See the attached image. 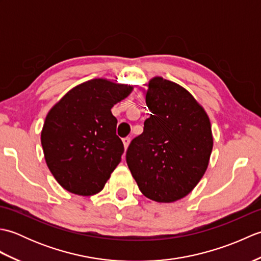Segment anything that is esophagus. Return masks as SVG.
<instances>
[{
    "label": "esophagus",
    "instance_id": "34e87169",
    "mask_svg": "<svg viewBox=\"0 0 261 261\" xmlns=\"http://www.w3.org/2000/svg\"><path fill=\"white\" fill-rule=\"evenodd\" d=\"M122 141H123V146H124V149L126 150L127 147H129V145H130L131 139H130V138H124V139L122 140Z\"/></svg>",
    "mask_w": 261,
    "mask_h": 261
}]
</instances>
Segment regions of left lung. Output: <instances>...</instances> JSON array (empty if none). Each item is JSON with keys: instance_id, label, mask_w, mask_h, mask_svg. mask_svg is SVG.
Returning a JSON list of instances; mask_svg holds the SVG:
<instances>
[{"instance_id": "left-lung-1", "label": "left lung", "mask_w": 261, "mask_h": 261, "mask_svg": "<svg viewBox=\"0 0 261 261\" xmlns=\"http://www.w3.org/2000/svg\"><path fill=\"white\" fill-rule=\"evenodd\" d=\"M146 103L150 116L131 141L126 164L146 197L171 203L201 180L213 148L210 119L192 94L174 82L154 77Z\"/></svg>"}]
</instances>
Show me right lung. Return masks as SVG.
I'll use <instances>...</instances> for the list:
<instances>
[{"mask_svg":"<svg viewBox=\"0 0 261 261\" xmlns=\"http://www.w3.org/2000/svg\"><path fill=\"white\" fill-rule=\"evenodd\" d=\"M132 90L91 80L70 90L48 112L41 146L49 170L66 191L91 196L103 190L124 151L111 109Z\"/></svg>","mask_w":261,"mask_h":261,"instance_id":"right-lung-1","label":"right lung"}]
</instances>
